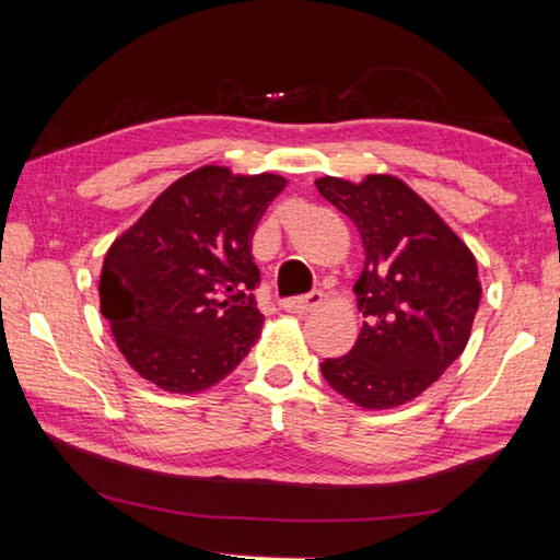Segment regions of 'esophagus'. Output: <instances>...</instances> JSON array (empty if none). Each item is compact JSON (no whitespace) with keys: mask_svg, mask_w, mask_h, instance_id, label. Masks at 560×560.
<instances>
[{"mask_svg":"<svg viewBox=\"0 0 560 560\" xmlns=\"http://www.w3.org/2000/svg\"><path fill=\"white\" fill-rule=\"evenodd\" d=\"M320 303H324V293L320 291H311L306 296H296V299H287L281 301V308L289 311V314H311V311H316Z\"/></svg>","mask_w":560,"mask_h":560,"instance_id":"1","label":"esophagus"}]
</instances>
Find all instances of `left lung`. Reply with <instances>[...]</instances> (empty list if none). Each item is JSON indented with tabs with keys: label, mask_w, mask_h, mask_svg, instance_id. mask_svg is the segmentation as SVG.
Returning a JSON list of instances; mask_svg holds the SVG:
<instances>
[{
	"label": "left lung",
	"mask_w": 560,
	"mask_h": 560,
	"mask_svg": "<svg viewBox=\"0 0 560 560\" xmlns=\"http://www.w3.org/2000/svg\"><path fill=\"white\" fill-rule=\"evenodd\" d=\"M316 187L358 226L365 249L353 287L363 328L320 373L353 405L390 410L428 390L467 348L481 299L477 259L402 179L320 177Z\"/></svg>",
	"instance_id": "obj_1"
}]
</instances>
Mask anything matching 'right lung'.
Returning a JSON list of instances; mask_svg holds the SVG:
<instances>
[{
    "label": "right lung",
    "mask_w": 560,
    "mask_h": 560,
    "mask_svg": "<svg viewBox=\"0 0 560 560\" xmlns=\"http://www.w3.org/2000/svg\"><path fill=\"white\" fill-rule=\"evenodd\" d=\"M281 175L205 165L175 179L110 244L101 314L132 371L170 393L220 383L257 343L252 236Z\"/></svg>",
    "instance_id": "right-lung-1"
}]
</instances>
